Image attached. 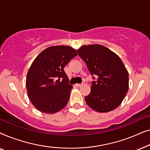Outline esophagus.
Instances as JSON below:
<instances>
[{
    "mask_svg": "<svg viewBox=\"0 0 150 150\" xmlns=\"http://www.w3.org/2000/svg\"><path fill=\"white\" fill-rule=\"evenodd\" d=\"M75 86L76 87H80V86H81V84H76L75 85Z\"/></svg>",
    "mask_w": 150,
    "mask_h": 150,
    "instance_id": "obj_1",
    "label": "esophagus"
}]
</instances>
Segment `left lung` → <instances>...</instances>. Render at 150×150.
Listing matches in <instances>:
<instances>
[{
  "instance_id": "obj_1",
  "label": "left lung",
  "mask_w": 150,
  "mask_h": 150,
  "mask_svg": "<svg viewBox=\"0 0 150 150\" xmlns=\"http://www.w3.org/2000/svg\"><path fill=\"white\" fill-rule=\"evenodd\" d=\"M93 79L91 92L85 96L87 105L96 111L115 109L124 100L129 88L128 72L120 57L99 44L83 46L77 50Z\"/></svg>"
}]
</instances>
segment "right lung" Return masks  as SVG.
I'll use <instances>...</instances> for the list:
<instances>
[{"instance_id":"right-lung-1","label":"right lung","mask_w":150,"mask_h":150,"mask_svg":"<svg viewBox=\"0 0 150 150\" xmlns=\"http://www.w3.org/2000/svg\"><path fill=\"white\" fill-rule=\"evenodd\" d=\"M77 54L70 46H50L35 59L26 86L28 98L40 112L53 114L66 106L73 87L63 68Z\"/></svg>"}]
</instances>
